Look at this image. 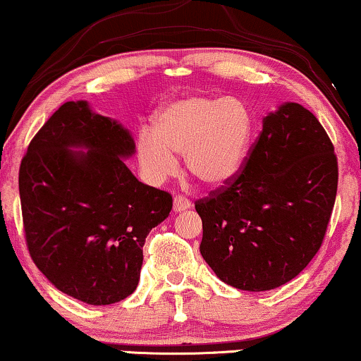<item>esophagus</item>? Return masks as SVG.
<instances>
[{"label": "esophagus", "mask_w": 361, "mask_h": 361, "mask_svg": "<svg viewBox=\"0 0 361 361\" xmlns=\"http://www.w3.org/2000/svg\"><path fill=\"white\" fill-rule=\"evenodd\" d=\"M190 208H191V202L183 198V196H176V198L173 200V212L175 213H181V212H185V209H190Z\"/></svg>", "instance_id": "esophagus-1"}]
</instances>
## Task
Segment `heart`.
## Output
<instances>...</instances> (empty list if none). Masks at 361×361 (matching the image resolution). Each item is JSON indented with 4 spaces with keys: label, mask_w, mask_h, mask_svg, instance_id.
<instances>
[{
    "label": "heart",
    "mask_w": 361,
    "mask_h": 361,
    "mask_svg": "<svg viewBox=\"0 0 361 361\" xmlns=\"http://www.w3.org/2000/svg\"><path fill=\"white\" fill-rule=\"evenodd\" d=\"M253 136L248 106L236 98L186 94L166 103L154 130L141 128L135 152L143 175L161 183L178 171L185 154L191 175L212 188L230 183L243 168Z\"/></svg>",
    "instance_id": "heart-1"
}]
</instances>
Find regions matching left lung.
I'll return each instance as SVG.
<instances>
[{
  "label": "left lung",
  "mask_w": 361,
  "mask_h": 361,
  "mask_svg": "<svg viewBox=\"0 0 361 361\" xmlns=\"http://www.w3.org/2000/svg\"><path fill=\"white\" fill-rule=\"evenodd\" d=\"M336 186L335 149L320 121L302 104L281 103L263 118L240 175L195 203L202 257L233 288L285 285L320 250Z\"/></svg>",
  "instance_id": "obj_1"
}]
</instances>
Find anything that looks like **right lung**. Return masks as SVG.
<instances>
[{"label":"right lung","instance_id":"add662e5","mask_svg":"<svg viewBox=\"0 0 361 361\" xmlns=\"http://www.w3.org/2000/svg\"><path fill=\"white\" fill-rule=\"evenodd\" d=\"M130 130L68 102L31 140L20 166L26 243L39 271L88 305L121 302L136 290L143 245L173 200L138 181L125 159Z\"/></svg>","mask_w":361,"mask_h":361}]
</instances>
